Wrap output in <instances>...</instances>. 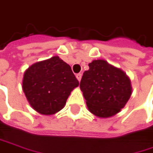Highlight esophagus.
<instances>
[{
	"mask_svg": "<svg viewBox=\"0 0 153 153\" xmlns=\"http://www.w3.org/2000/svg\"><path fill=\"white\" fill-rule=\"evenodd\" d=\"M81 77H82V74H76L77 79H78L79 81H80V79H81Z\"/></svg>",
	"mask_w": 153,
	"mask_h": 153,
	"instance_id": "obj_1",
	"label": "esophagus"
}]
</instances>
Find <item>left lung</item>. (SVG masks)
Masks as SVG:
<instances>
[{"label": "left lung", "mask_w": 153, "mask_h": 153, "mask_svg": "<svg viewBox=\"0 0 153 153\" xmlns=\"http://www.w3.org/2000/svg\"><path fill=\"white\" fill-rule=\"evenodd\" d=\"M88 66L79 84L88 110L97 117H114L131 98L130 78L122 69L103 59L93 60Z\"/></svg>", "instance_id": "8db88e82"}]
</instances>
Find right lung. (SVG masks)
<instances>
[{"label":"right lung","mask_w":153,"mask_h":153,"mask_svg":"<svg viewBox=\"0 0 153 153\" xmlns=\"http://www.w3.org/2000/svg\"><path fill=\"white\" fill-rule=\"evenodd\" d=\"M79 81L71 66L58 56L31 65L23 74L22 90L30 105L41 115L60 111Z\"/></svg>","instance_id":"right-lung-1"}]
</instances>
